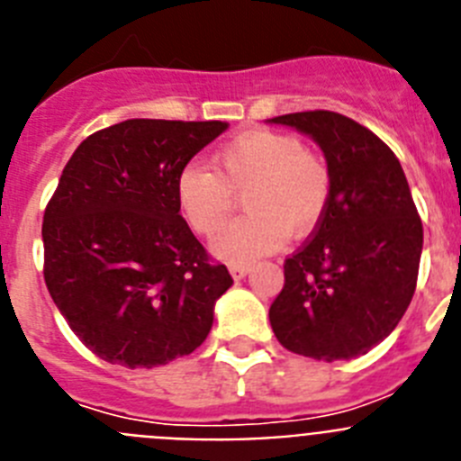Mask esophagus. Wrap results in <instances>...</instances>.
<instances>
[{
    "instance_id": "obj_1",
    "label": "esophagus",
    "mask_w": 461,
    "mask_h": 461,
    "mask_svg": "<svg viewBox=\"0 0 461 461\" xmlns=\"http://www.w3.org/2000/svg\"><path fill=\"white\" fill-rule=\"evenodd\" d=\"M251 272V266H230V275H233V279H242V276H247Z\"/></svg>"
}]
</instances>
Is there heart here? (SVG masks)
I'll return each instance as SVG.
<instances>
[{"instance_id":"obj_1","label":"heart","mask_w":461,"mask_h":461,"mask_svg":"<svg viewBox=\"0 0 461 461\" xmlns=\"http://www.w3.org/2000/svg\"><path fill=\"white\" fill-rule=\"evenodd\" d=\"M332 177L319 154L295 136L267 129L240 133L214 154V168L186 164L175 194L182 217L195 233L212 238L228 221L235 194L244 214L214 240L219 258L242 266L279 249L286 233L307 235L330 203Z\"/></svg>"}]
</instances>
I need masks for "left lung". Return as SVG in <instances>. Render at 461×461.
Returning a JSON list of instances; mask_svg holds the SVG:
<instances>
[{
	"label": "left lung",
	"instance_id": "1",
	"mask_svg": "<svg viewBox=\"0 0 461 461\" xmlns=\"http://www.w3.org/2000/svg\"><path fill=\"white\" fill-rule=\"evenodd\" d=\"M319 142L332 189L312 238L284 263L270 323L284 348L351 360L397 328L415 293L422 221L393 149L351 117L307 110L272 117Z\"/></svg>",
	"mask_w": 461,
	"mask_h": 461
}]
</instances>
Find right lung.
I'll return each mask as SVG.
<instances>
[{"instance_id":"obj_1","label":"right lung","mask_w":461,"mask_h":461,"mask_svg":"<svg viewBox=\"0 0 461 461\" xmlns=\"http://www.w3.org/2000/svg\"><path fill=\"white\" fill-rule=\"evenodd\" d=\"M226 122L126 120L92 133L43 214V276L78 339L110 365L194 353L233 286L182 219L175 182Z\"/></svg>"}]
</instances>
